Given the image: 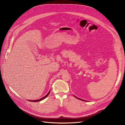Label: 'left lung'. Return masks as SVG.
Wrapping results in <instances>:
<instances>
[{
	"label": "left lung",
	"instance_id": "obj_1",
	"mask_svg": "<svg viewBox=\"0 0 125 125\" xmlns=\"http://www.w3.org/2000/svg\"><path fill=\"white\" fill-rule=\"evenodd\" d=\"M75 97L76 98H77V99H80V100H82V99H79V98H77V97H75ZM83 101H84V100H83Z\"/></svg>",
	"mask_w": 125,
	"mask_h": 125
}]
</instances>
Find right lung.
Segmentation results:
<instances>
[{"instance_id":"right-lung-1","label":"right lung","mask_w":125,"mask_h":125,"mask_svg":"<svg viewBox=\"0 0 125 125\" xmlns=\"http://www.w3.org/2000/svg\"><path fill=\"white\" fill-rule=\"evenodd\" d=\"M50 91H49V92H48V93L45 96H44V97H43V98H41L40 99H39V100H29V101H31V102H39V101H41V100H43V99H44L45 98H46L47 96H48V95L49 94H50ZM29 101V100H28Z\"/></svg>"}]
</instances>
